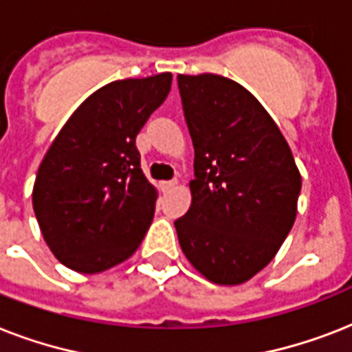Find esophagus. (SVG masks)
<instances>
[{"label":"esophagus","instance_id":"1","mask_svg":"<svg viewBox=\"0 0 352 352\" xmlns=\"http://www.w3.org/2000/svg\"><path fill=\"white\" fill-rule=\"evenodd\" d=\"M177 184V179H171V181H162L160 182V188L164 190V192H168V190H171V188L175 186Z\"/></svg>","mask_w":352,"mask_h":352}]
</instances>
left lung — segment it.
Masks as SVG:
<instances>
[{"mask_svg":"<svg viewBox=\"0 0 352 352\" xmlns=\"http://www.w3.org/2000/svg\"><path fill=\"white\" fill-rule=\"evenodd\" d=\"M192 137V206L175 221L193 268L241 285L278 254L298 214L301 175L285 137L257 98L219 74H179Z\"/></svg>","mask_w":352,"mask_h":352,"instance_id":"left-lung-1","label":"left lung"}]
</instances>
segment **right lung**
Returning a JSON list of instances; mask_svg holds the SVG:
<instances>
[{
  "label": "right lung",
  "mask_w": 352,
  "mask_h": 352,
  "mask_svg": "<svg viewBox=\"0 0 352 352\" xmlns=\"http://www.w3.org/2000/svg\"><path fill=\"white\" fill-rule=\"evenodd\" d=\"M170 89L171 73L104 85L47 149L32 208L47 246L74 272L117 267L142 243L159 193L144 175L135 142Z\"/></svg>",
  "instance_id": "obj_1"
}]
</instances>
